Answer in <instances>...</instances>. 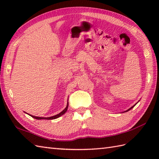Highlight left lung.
Instances as JSON below:
<instances>
[{"instance_id":"1","label":"left lung","mask_w":159,"mask_h":159,"mask_svg":"<svg viewBox=\"0 0 159 159\" xmlns=\"http://www.w3.org/2000/svg\"><path fill=\"white\" fill-rule=\"evenodd\" d=\"M134 105H135V104H134ZM134 106H133V107H131V108H130V109H128V110H127V111H129V110H130V109H132V108H133V107H134Z\"/></svg>"}]
</instances>
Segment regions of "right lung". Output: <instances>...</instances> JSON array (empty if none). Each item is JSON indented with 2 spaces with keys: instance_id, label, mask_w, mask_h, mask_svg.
<instances>
[{
  "instance_id": "right-lung-1",
  "label": "right lung",
  "mask_w": 159,
  "mask_h": 159,
  "mask_svg": "<svg viewBox=\"0 0 159 159\" xmlns=\"http://www.w3.org/2000/svg\"><path fill=\"white\" fill-rule=\"evenodd\" d=\"M67 107H68V104H67V107H66V109L63 110L60 113L56 115V116H52V117H36V116H31V115H30L32 117L35 118V119L36 120H54V119H57V118L59 117L60 116H61L62 115H63L64 113H65L67 110Z\"/></svg>"
}]
</instances>
